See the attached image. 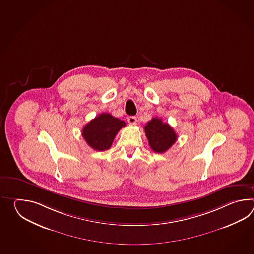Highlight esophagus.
Returning a JSON list of instances; mask_svg holds the SVG:
<instances>
[{
  "instance_id": "1",
  "label": "esophagus",
  "mask_w": 254,
  "mask_h": 254,
  "mask_svg": "<svg viewBox=\"0 0 254 254\" xmlns=\"http://www.w3.org/2000/svg\"><path fill=\"white\" fill-rule=\"evenodd\" d=\"M127 121H128V123H129V125H136L137 118H136L135 116H129V117L127 118Z\"/></svg>"
}]
</instances>
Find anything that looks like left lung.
Instances as JSON below:
<instances>
[{
  "label": "left lung",
  "instance_id": "8db88e82",
  "mask_svg": "<svg viewBox=\"0 0 254 254\" xmlns=\"http://www.w3.org/2000/svg\"><path fill=\"white\" fill-rule=\"evenodd\" d=\"M145 135L151 150L163 153L169 150L177 140L174 129L160 118H152L144 127Z\"/></svg>",
  "mask_w": 254,
  "mask_h": 254
}]
</instances>
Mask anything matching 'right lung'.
Segmentation results:
<instances>
[{
	"label": "right lung",
	"mask_w": 254,
	"mask_h": 254,
	"mask_svg": "<svg viewBox=\"0 0 254 254\" xmlns=\"http://www.w3.org/2000/svg\"><path fill=\"white\" fill-rule=\"evenodd\" d=\"M124 121L110 114H101L88 123L82 129V137L87 144L98 151L110 149L120 129L125 127Z\"/></svg>",
	"instance_id": "add662e5"
}]
</instances>
